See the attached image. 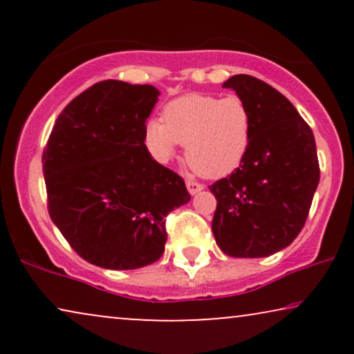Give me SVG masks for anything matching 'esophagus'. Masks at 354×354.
Masks as SVG:
<instances>
[{
    "label": "esophagus",
    "mask_w": 354,
    "mask_h": 354,
    "mask_svg": "<svg viewBox=\"0 0 354 354\" xmlns=\"http://www.w3.org/2000/svg\"><path fill=\"white\" fill-rule=\"evenodd\" d=\"M185 183H187L188 192H190V195H196L198 192H201V190H203V185H201V183H198V182H195V180H187Z\"/></svg>",
    "instance_id": "34e87169"
}]
</instances>
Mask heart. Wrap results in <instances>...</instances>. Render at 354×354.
<instances>
[{
  "label": "heart",
  "instance_id": "1",
  "mask_svg": "<svg viewBox=\"0 0 354 354\" xmlns=\"http://www.w3.org/2000/svg\"><path fill=\"white\" fill-rule=\"evenodd\" d=\"M253 137V111L239 95L178 96L166 104L162 120L149 119L145 125V145L156 161L169 162L185 145L187 162L209 178L236 171L248 156Z\"/></svg>",
  "mask_w": 354,
  "mask_h": 354
}]
</instances>
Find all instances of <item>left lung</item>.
<instances>
[{"label":"left lung","mask_w":354,"mask_h":354,"mask_svg":"<svg viewBox=\"0 0 354 354\" xmlns=\"http://www.w3.org/2000/svg\"><path fill=\"white\" fill-rule=\"evenodd\" d=\"M222 86L250 104L254 137L241 166L209 185L217 200L212 234L225 254L264 258L287 248L308 219L321 176L316 140L297 108L266 82L239 74Z\"/></svg>","instance_id":"obj_1"}]
</instances>
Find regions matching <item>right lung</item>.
I'll list each match as a JSON object with an SVG mask.
<instances>
[{
    "label": "right lung",
    "instance_id": "1",
    "mask_svg": "<svg viewBox=\"0 0 354 354\" xmlns=\"http://www.w3.org/2000/svg\"><path fill=\"white\" fill-rule=\"evenodd\" d=\"M158 96L151 85L98 82L62 109L43 149L51 221L80 258L100 268L156 263L167 214L190 201L183 178L145 145Z\"/></svg>",
    "mask_w": 354,
    "mask_h": 354
}]
</instances>
